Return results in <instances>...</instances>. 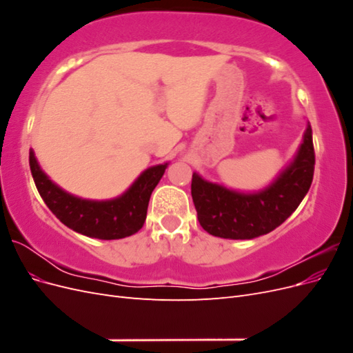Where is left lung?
I'll use <instances>...</instances> for the list:
<instances>
[{
	"label": "left lung",
	"instance_id": "8db88e82",
	"mask_svg": "<svg viewBox=\"0 0 353 353\" xmlns=\"http://www.w3.org/2000/svg\"><path fill=\"white\" fill-rule=\"evenodd\" d=\"M314 166L312 128L307 123L294 159L263 190L241 193L209 183L194 172L191 196L200 225L212 236L231 240H250L271 232L301 205L312 184Z\"/></svg>",
	"mask_w": 353,
	"mask_h": 353
}]
</instances>
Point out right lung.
<instances>
[{"instance_id":"obj_1","label":"right lung","mask_w":353,"mask_h":353,"mask_svg":"<svg viewBox=\"0 0 353 353\" xmlns=\"http://www.w3.org/2000/svg\"><path fill=\"white\" fill-rule=\"evenodd\" d=\"M29 165L39 196L57 219L73 231L100 240L125 239L143 228L148 200L168 168V163H163L145 169L119 197L88 200L73 196L52 183L41 169L32 148Z\"/></svg>"}]
</instances>
